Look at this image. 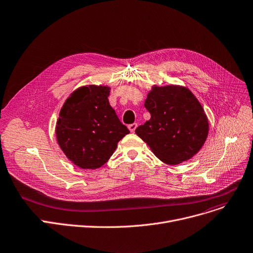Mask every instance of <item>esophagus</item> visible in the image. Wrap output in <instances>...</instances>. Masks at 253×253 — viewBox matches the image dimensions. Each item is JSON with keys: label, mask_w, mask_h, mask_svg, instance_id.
Here are the masks:
<instances>
[{"label": "esophagus", "mask_w": 253, "mask_h": 253, "mask_svg": "<svg viewBox=\"0 0 253 253\" xmlns=\"http://www.w3.org/2000/svg\"><path fill=\"white\" fill-rule=\"evenodd\" d=\"M136 127H137V124H136V123H133V124H130V125L128 126V128H129V130H130L131 132H134V131H135Z\"/></svg>", "instance_id": "esophagus-1"}]
</instances>
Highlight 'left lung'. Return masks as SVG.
<instances>
[{
  "label": "left lung",
  "instance_id": "8db88e82",
  "mask_svg": "<svg viewBox=\"0 0 253 253\" xmlns=\"http://www.w3.org/2000/svg\"><path fill=\"white\" fill-rule=\"evenodd\" d=\"M144 107L150 119L135 132L157 158L165 164L177 165L198 153L208 137L209 121L188 88L154 86Z\"/></svg>",
  "mask_w": 253,
  "mask_h": 253
}]
</instances>
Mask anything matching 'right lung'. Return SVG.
<instances>
[{
  "mask_svg": "<svg viewBox=\"0 0 253 253\" xmlns=\"http://www.w3.org/2000/svg\"><path fill=\"white\" fill-rule=\"evenodd\" d=\"M107 86L88 85L67 98L57 122V140L73 164L97 169L106 164L128 128L110 106Z\"/></svg>",
  "mask_w": 253,
  "mask_h": 253,
  "instance_id": "obj_1",
  "label": "right lung"
}]
</instances>
